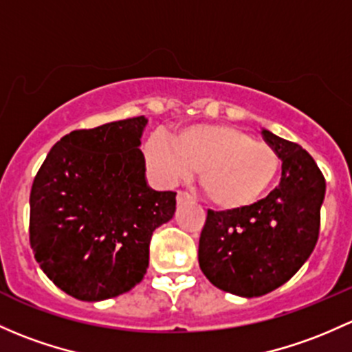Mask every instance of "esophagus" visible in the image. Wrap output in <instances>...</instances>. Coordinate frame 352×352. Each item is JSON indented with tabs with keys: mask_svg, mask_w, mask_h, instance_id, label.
Returning <instances> with one entry per match:
<instances>
[{
	"mask_svg": "<svg viewBox=\"0 0 352 352\" xmlns=\"http://www.w3.org/2000/svg\"><path fill=\"white\" fill-rule=\"evenodd\" d=\"M188 199H190V195H188L187 192H177V202H179V204H182V202H187Z\"/></svg>",
	"mask_w": 352,
	"mask_h": 352,
	"instance_id": "esophagus-1",
	"label": "esophagus"
}]
</instances>
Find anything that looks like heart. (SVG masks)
Instances as JSON below:
<instances>
[{"instance_id":"1","label":"heart","mask_w":352,"mask_h":352,"mask_svg":"<svg viewBox=\"0 0 352 352\" xmlns=\"http://www.w3.org/2000/svg\"><path fill=\"white\" fill-rule=\"evenodd\" d=\"M151 173L164 186H177L201 172L206 199L221 209L256 202L275 182L280 157L266 143L232 124H192L173 143L153 135L143 146Z\"/></svg>"}]
</instances>
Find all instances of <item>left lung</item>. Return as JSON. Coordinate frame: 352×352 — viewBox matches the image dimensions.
Segmentation results:
<instances>
[{
  "mask_svg": "<svg viewBox=\"0 0 352 352\" xmlns=\"http://www.w3.org/2000/svg\"><path fill=\"white\" fill-rule=\"evenodd\" d=\"M282 160L278 187L254 204L207 210L199 265L214 287L239 297H261L292 278L319 239L325 179L300 145L263 129Z\"/></svg>",
  "mask_w": 352,
  "mask_h": 352,
  "instance_id": "obj_1",
  "label": "left lung"
}]
</instances>
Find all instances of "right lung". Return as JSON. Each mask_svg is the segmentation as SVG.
I'll return each instance as SVG.
<instances>
[{"label": "right lung", "instance_id": "obj_1", "mask_svg": "<svg viewBox=\"0 0 352 352\" xmlns=\"http://www.w3.org/2000/svg\"><path fill=\"white\" fill-rule=\"evenodd\" d=\"M143 116L76 129L55 143L30 192V246L60 290L99 302L145 276L155 229L177 192L146 186Z\"/></svg>", "mask_w": 352, "mask_h": 352}]
</instances>
